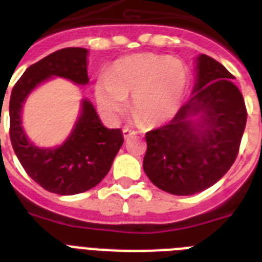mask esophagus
Segmentation results:
<instances>
[{
	"label": "esophagus",
	"mask_w": 262,
	"mask_h": 262,
	"mask_svg": "<svg viewBox=\"0 0 262 262\" xmlns=\"http://www.w3.org/2000/svg\"><path fill=\"white\" fill-rule=\"evenodd\" d=\"M135 133H136V132L132 130V129H129V127H124V129H122V135H124L125 140L130 137L132 135H135Z\"/></svg>",
	"instance_id": "esophagus-1"
}]
</instances>
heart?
I'll list each match as a JSON object with an SVG mask.
<instances>
[{"mask_svg": "<svg viewBox=\"0 0 262 262\" xmlns=\"http://www.w3.org/2000/svg\"><path fill=\"white\" fill-rule=\"evenodd\" d=\"M188 73L180 60L155 53H137L112 63L107 78L96 83L101 111L116 117L126 106L144 126L156 127L173 118L185 93Z\"/></svg>", "mask_w": 262, "mask_h": 262, "instance_id": "1", "label": "heart"}]
</instances>
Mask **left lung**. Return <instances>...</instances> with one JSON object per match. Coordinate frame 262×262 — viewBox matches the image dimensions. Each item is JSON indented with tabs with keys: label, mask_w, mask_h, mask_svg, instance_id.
<instances>
[{
	"label": "left lung",
	"mask_w": 262,
	"mask_h": 262,
	"mask_svg": "<svg viewBox=\"0 0 262 262\" xmlns=\"http://www.w3.org/2000/svg\"><path fill=\"white\" fill-rule=\"evenodd\" d=\"M233 78L212 57L197 58L192 98L169 124L145 135L144 170L157 188L177 195L202 192L236 161L248 113Z\"/></svg>",
	"instance_id": "1"
}]
</instances>
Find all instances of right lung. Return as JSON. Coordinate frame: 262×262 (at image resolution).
Here are the masks:
<instances>
[{"label": "right lung", "instance_id": "add662e5", "mask_svg": "<svg viewBox=\"0 0 262 262\" xmlns=\"http://www.w3.org/2000/svg\"><path fill=\"white\" fill-rule=\"evenodd\" d=\"M86 56L88 50L82 48H65L52 53L26 69L10 96V141L15 156L32 180L56 194H77L100 184L124 142L122 132L101 124L97 112L88 100L82 101L81 116L72 135L58 148H38L24 132L21 109L30 92L53 76L86 85Z\"/></svg>", "mask_w": 262, "mask_h": 262}]
</instances>
